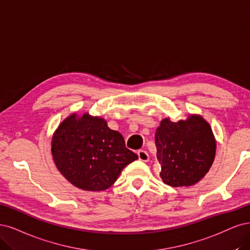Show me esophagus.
Here are the masks:
<instances>
[{
    "label": "esophagus",
    "instance_id": "esophagus-1",
    "mask_svg": "<svg viewBox=\"0 0 250 250\" xmlns=\"http://www.w3.org/2000/svg\"><path fill=\"white\" fill-rule=\"evenodd\" d=\"M137 154H138L139 160L143 161V162H147V161L149 160V156H148V154H147L146 150L140 149V150H138V152H137Z\"/></svg>",
    "mask_w": 250,
    "mask_h": 250
}]
</instances>
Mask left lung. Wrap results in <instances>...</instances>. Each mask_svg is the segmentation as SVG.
Masks as SVG:
<instances>
[{"label": "left lung", "instance_id": "1", "mask_svg": "<svg viewBox=\"0 0 250 250\" xmlns=\"http://www.w3.org/2000/svg\"><path fill=\"white\" fill-rule=\"evenodd\" d=\"M160 176L171 187L198 183L214 162L216 140L212 128L199 115L178 123L163 119L155 135Z\"/></svg>", "mask_w": 250, "mask_h": 250}]
</instances>
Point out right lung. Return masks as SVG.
Wrapping results in <instances>:
<instances>
[{
	"instance_id": "obj_1",
	"label": "right lung",
	"mask_w": 250,
	"mask_h": 250,
	"mask_svg": "<svg viewBox=\"0 0 250 250\" xmlns=\"http://www.w3.org/2000/svg\"><path fill=\"white\" fill-rule=\"evenodd\" d=\"M53 160L74 186L103 191L115 183L123 169L138 159L125 147L123 135L102 117L71 114L59 125L52 140Z\"/></svg>"
}]
</instances>
